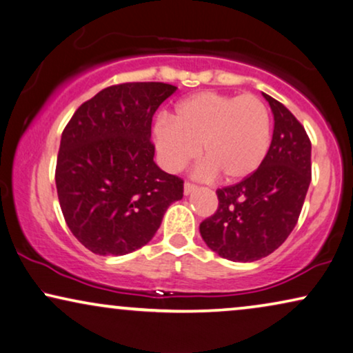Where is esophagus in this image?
<instances>
[{
  "mask_svg": "<svg viewBox=\"0 0 353 353\" xmlns=\"http://www.w3.org/2000/svg\"><path fill=\"white\" fill-rule=\"evenodd\" d=\"M194 190H196V185L192 184V182H185V184H184V194L189 195V194H192V192H194Z\"/></svg>",
  "mask_w": 353,
  "mask_h": 353,
  "instance_id": "1",
  "label": "esophagus"
}]
</instances>
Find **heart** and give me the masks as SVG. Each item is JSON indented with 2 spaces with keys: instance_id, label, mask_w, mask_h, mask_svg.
Listing matches in <instances>:
<instances>
[{
  "instance_id": "1",
  "label": "heart",
  "mask_w": 353,
  "mask_h": 353,
  "mask_svg": "<svg viewBox=\"0 0 353 353\" xmlns=\"http://www.w3.org/2000/svg\"><path fill=\"white\" fill-rule=\"evenodd\" d=\"M159 159L177 172L200 154L210 172L236 182L255 172L271 143V114L255 95L200 92L182 100L172 119L159 116L153 128Z\"/></svg>"
}]
</instances>
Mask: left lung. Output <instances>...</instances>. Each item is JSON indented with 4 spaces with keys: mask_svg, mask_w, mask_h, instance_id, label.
<instances>
[{
    "mask_svg": "<svg viewBox=\"0 0 353 353\" xmlns=\"http://www.w3.org/2000/svg\"><path fill=\"white\" fill-rule=\"evenodd\" d=\"M274 114L260 168L216 190L218 210L200 224L206 245L231 261H255L284 243L297 224L312 182V142L292 112L263 93Z\"/></svg>",
    "mask_w": 353,
    "mask_h": 353,
    "instance_id": "8db88e82",
    "label": "left lung"
}]
</instances>
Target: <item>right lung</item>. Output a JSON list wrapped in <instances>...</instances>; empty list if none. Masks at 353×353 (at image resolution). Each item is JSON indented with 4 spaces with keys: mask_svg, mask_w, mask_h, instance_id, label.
I'll use <instances>...</instances> for the list:
<instances>
[{
    "mask_svg": "<svg viewBox=\"0 0 353 353\" xmlns=\"http://www.w3.org/2000/svg\"><path fill=\"white\" fill-rule=\"evenodd\" d=\"M177 87L125 82L82 103L61 135L56 190L75 239L97 255H125L152 241L184 181L153 161L152 119Z\"/></svg>",
    "mask_w": 353,
    "mask_h": 353,
    "instance_id": "add662e5",
    "label": "right lung"
}]
</instances>
